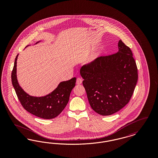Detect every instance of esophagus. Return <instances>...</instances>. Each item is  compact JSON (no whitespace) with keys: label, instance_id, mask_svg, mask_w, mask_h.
<instances>
[{"label":"esophagus","instance_id":"34e87169","mask_svg":"<svg viewBox=\"0 0 158 158\" xmlns=\"http://www.w3.org/2000/svg\"><path fill=\"white\" fill-rule=\"evenodd\" d=\"M82 83V79L81 78H77V80H76V84L77 85H81V83Z\"/></svg>","mask_w":158,"mask_h":158}]
</instances>
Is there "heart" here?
I'll return each mask as SVG.
<instances>
[{
  "label": "heart",
  "mask_w": 158,
  "mask_h": 158,
  "mask_svg": "<svg viewBox=\"0 0 158 158\" xmlns=\"http://www.w3.org/2000/svg\"><path fill=\"white\" fill-rule=\"evenodd\" d=\"M95 59H96V57H93V58H92L91 60H90V61H94Z\"/></svg>",
  "instance_id": "b5f03b06"
}]
</instances>
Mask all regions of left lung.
I'll list each match as a JSON object with an SVG mask.
<instances>
[{"mask_svg":"<svg viewBox=\"0 0 158 158\" xmlns=\"http://www.w3.org/2000/svg\"><path fill=\"white\" fill-rule=\"evenodd\" d=\"M118 51L101 56L80 70L89 104L101 115H110L127 104L137 82V68L130 48L120 40Z\"/></svg>","mask_w":158,"mask_h":158,"instance_id":"1","label":"left lung"}]
</instances>
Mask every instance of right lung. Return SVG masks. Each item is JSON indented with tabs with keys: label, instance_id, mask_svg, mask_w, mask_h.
I'll return each mask as SVG.
<instances>
[{
	"label": "right lung",
	"instance_id": "obj_1",
	"mask_svg": "<svg viewBox=\"0 0 158 158\" xmlns=\"http://www.w3.org/2000/svg\"><path fill=\"white\" fill-rule=\"evenodd\" d=\"M38 41L36 44L39 43ZM15 58L11 78L12 85L21 105L28 112L44 119H52L58 116L68 104L71 91L75 86L76 78L63 81L57 87L43 97L31 96L19 86L16 76V61Z\"/></svg>",
	"mask_w": 158,
	"mask_h": 158
}]
</instances>
